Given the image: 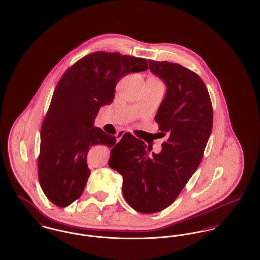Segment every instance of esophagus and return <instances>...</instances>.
Returning a JSON list of instances; mask_svg holds the SVG:
<instances>
[{
  "mask_svg": "<svg viewBox=\"0 0 260 260\" xmlns=\"http://www.w3.org/2000/svg\"><path fill=\"white\" fill-rule=\"evenodd\" d=\"M128 133L127 132H120L118 135H117V140H120L121 138H123L125 135H127Z\"/></svg>",
  "mask_w": 260,
  "mask_h": 260,
  "instance_id": "esophagus-1",
  "label": "esophagus"
}]
</instances>
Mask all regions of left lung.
Wrapping results in <instances>:
<instances>
[{
    "instance_id": "8db88e82",
    "label": "left lung",
    "mask_w": 260,
    "mask_h": 260,
    "mask_svg": "<svg viewBox=\"0 0 260 260\" xmlns=\"http://www.w3.org/2000/svg\"><path fill=\"white\" fill-rule=\"evenodd\" d=\"M166 93L155 120L169 138L159 153L125 135L111 150L109 166L122 175V195L142 214L170 206L197 170L213 127V108L205 83L177 63L148 60Z\"/></svg>"
}]
</instances>
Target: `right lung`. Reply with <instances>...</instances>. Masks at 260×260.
<instances>
[{
  "mask_svg": "<svg viewBox=\"0 0 260 260\" xmlns=\"http://www.w3.org/2000/svg\"><path fill=\"white\" fill-rule=\"evenodd\" d=\"M148 69L144 58L94 52L61 77L40 131L39 178L47 199L65 208L80 198L90 176L87 154L94 145L117 146L116 138L94 125L101 107L111 105L118 82ZM131 141L137 140L127 134Z\"/></svg>",
  "mask_w": 260,
  "mask_h": 260,
  "instance_id": "1",
  "label": "right lung"
}]
</instances>
